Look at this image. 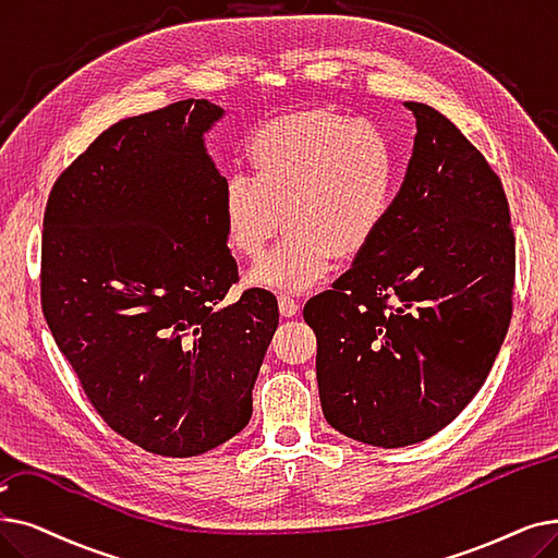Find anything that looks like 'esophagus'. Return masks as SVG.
<instances>
[{
    "label": "esophagus",
    "mask_w": 558,
    "mask_h": 558,
    "mask_svg": "<svg viewBox=\"0 0 558 558\" xmlns=\"http://www.w3.org/2000/svg\"><path fill=\"white\" fill-rule=\"evenodd\" d=\"M278 307H280L282 317H294V314L299 312V301L294 296H289V294H280L278 296Z\"/></svg>",
    "instance_id": "obj_1"
}]
</instances>
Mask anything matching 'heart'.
Masks as SVG:
<instances>
[{
	"label": "heart",
	"instance_id": "b5f03b06",
	"mask_svg": "<svg viewBox=\"0 0 558 558\" xmlns=\"http://www.w3.org/2000/svg\"><path fill=\"white\" fill-rule=\"evenodd\" d=\"M246 173L223 182L221 214L234 255L259 259L282 223L278 246L251 274L255 284L303 292L332 255L365 251L392 209L397 155L374 125L326 109L282 116L246 143Z\"/></svg>",
	"mask_w": 558,
	"mask_h": 558
}]
</instances>
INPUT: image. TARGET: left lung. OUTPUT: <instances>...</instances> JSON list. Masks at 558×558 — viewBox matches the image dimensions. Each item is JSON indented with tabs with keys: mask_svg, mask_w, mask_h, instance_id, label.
Returning a JSON list of instances; mask_svg holds the SVG:
<instances>
[{
	"mask_svg": "<svg viewBox=\"0 0 558 558\" xmlns=\"http://www.w3.org/2000/svg\"><path fill=\"white\" fill-rule=\"evenodd\" d=\"M415 148L372 244L303 319L332 428L372 447L422 442L486 383L513 314L515 234L501 180L449 118L405 102Z\"/></svg>",
	"mask_w": 558,
	"mask_h": 558,
	"instance_id": "left-lung-1",
	"label": "left lung"
}]
</instances>
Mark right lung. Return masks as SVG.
I'll return each mask as SVG.
<instances>
[{
  "label": "right lung",
  "instance_id": "1",
  "mask_svg": "<svg viewBox=\"0 0 558 558\" xmlns=\"http://www.w3.org/2000/svg\"><path fill=\"white\" fill-rule=\"evenodd\" d=\"M223 116L182 100L118 120L54 182L43 219L40 303L59 351L109 428L189 458L253 415L278 301L239 282L226 178L205 150Z\"/></svg>",
  "mask_w": 558,
  "mask_h": 558
}]
</instances>
